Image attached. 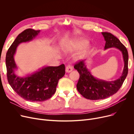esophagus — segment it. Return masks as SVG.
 Instances as JSON below:
<instances>
[{
  "instance_id": "obj_1",
  "label": "esophagus",
  "mask_w": 134,
  "mask_h": 134,
  "mask_svg": "<svg viewBox=\"0 0 134 134\" xmlns=\"http://www.w3.org/2000/svg\"><path fill=\"white\" fill-rule=\"evenodd\" d=\"M73 70V67L71 65H68L66 67V72L67 73L71 72Z\"/></svg>"
}]
</instances>
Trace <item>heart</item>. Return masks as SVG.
I'll list each match as a JSON object with an SVG mask.
<instances>
[{
	"mask_svg": "<svg viewBox=\"0 0 134 134\" xmlns=\"http://www.w3.org/2000/svg\"><path fill=\"white\" fill-rule=\"evenodd\" d=\"M87 43V41L85 40L82 38H74L70 41L66 45H64L63 49L65 52H74L82 46H83L84 45L86 44ZM88 49L89 47L87 45L83 46L80 49V50L78 52V53L76 54L75 59L76 60L82 59L86 55Z\"/></svg>",
	"mask_w": 134,
	"mask_h": 134,
	"instance_id": "b5f03b06",
	"label": "heart"
}]
</instances>
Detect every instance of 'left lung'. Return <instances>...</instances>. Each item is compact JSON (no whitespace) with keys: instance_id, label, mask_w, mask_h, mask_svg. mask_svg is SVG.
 <instances>
[{"instance_id":"obj_1","label":"left lung","mask_w":134,"mask_h":134,"mask_svg":"<svg viewBox=\"0 0 134 134\" xmlns=\"http://www.w3.org/2000/svg\"><path fill=\"white\" fill-rule=\"evenodd\" d=\"M102 34L106 41L105 49L112 47L118 49L122 53L124 66L120 78L115 81H107L94 78L87 68L85 60L76 62L74 68L80 74L77 90L83 97L90 100L103 99L115 94L122 86L128 72V53L126 47L112 34L107 32Z\"/></svg>"}]
</instances>
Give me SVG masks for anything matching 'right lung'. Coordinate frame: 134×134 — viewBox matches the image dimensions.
I'll use <instances>...</instances> for the list:
<instances>
[{"label": "right lung", "instance_id": "obj_1", "mask_svg": "<svg viewBox=\"0 0 134 134\" xmlns=\"http://www.w3.org/2000/svg\"><path fill=\"white\" fill-rule=\"evenodd\" d=\"M40 30L27 29L19 34L9 48L6 55L7 78L11 87L20 97L30 102H43L55 93L59 79L65 74V66L43 67L26 77L15 74L17 66L14 60L17 46L22 42L33 40Z\"/></svg>", "mask_w": 134, "mask_h": 134}]
</instances>
